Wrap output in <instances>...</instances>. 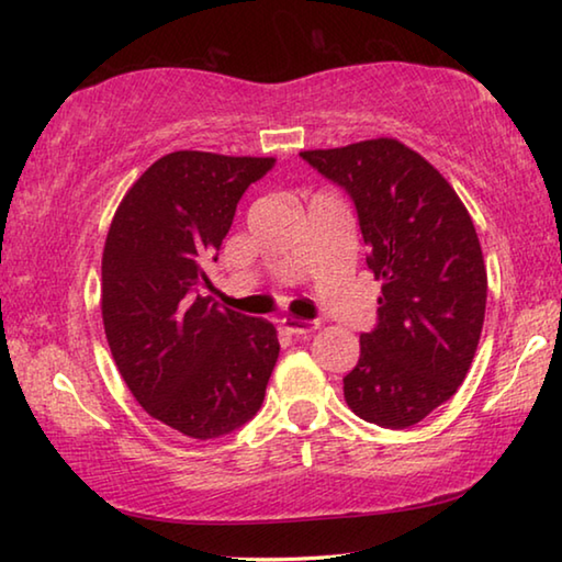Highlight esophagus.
<instances>
[{"label":"esophagus","mask_w":562,"mask_h":562,"mask_svg":"<svg viewBox=\"0 0 562 562\" xmlns=\"http://www.w3.org/2000/svg\"><path fill=\"white\" fill-rule=\"evenodd\" d=\"M284 329L290 331V335H310V331H315L319 327V322L315 319H294V317H284L282 319Z\"/></svg>","instance_id":"1"}]
</instances>
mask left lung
Here are the masks:
<instances>
[{
  "label": "left lung",
  "mask_w": 562,
  "mask_h": 562,
  "mask_svg": "<svg viewBox=\"0 0 562 562\" xmlns=\"http://www.w3.org/2000/svg\"><path fill=\"white\" fill-rule=\"evenodd\" d=\"M300 156L355 203L367 268L382 280L345 398L369 424L408 429L456 394L479 347L488 280L471 215L439 170L394 138Z\"/></svg>",
  "instance_id": "obj_1"
}]
</instances>
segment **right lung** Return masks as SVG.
<instances>
[{
  "mask_svg": "<svg viewBox=\"0 0 562 562\" xmlns=\"http://www.w3.org/2000/svg\"><path fill=\"white\" fill-rule=\"evenodd\" d=\"M274 158L176 150L123 198L103 247V329L146 412L190 439L233 434L260 412L280 341L265 319L203 297L237 203Z\"/></svg>",
  "mask_w": 562,
  "mask_h": 562,
  "instance_id": "1",
  "label": "right lung"
}]
</instances>
